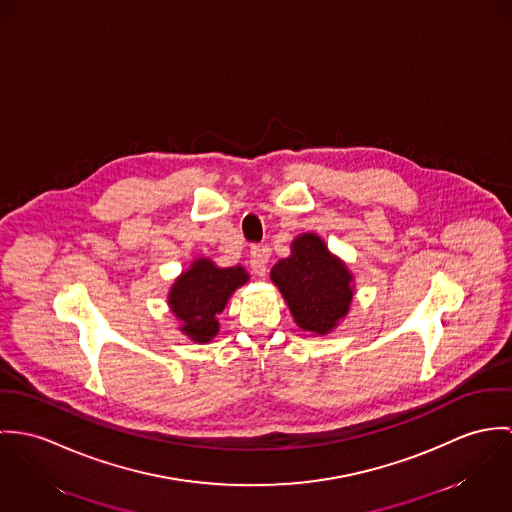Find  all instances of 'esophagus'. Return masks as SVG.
<instances>
[{"instance_id": "esophagus-1", "label": "esophagus", "mask_w": 512, "mask_h": 512, "mask_svg": "<svg viewBox=\"0 0 512 512\" xmlns=\"http://www.w3.org/2000/svg\"><path fill=\"white\" fill-rule=\"evenodd\" d=\"M267 261L269 255L263 247H253L251 255H249V267L257 277H265L267 275Z\"/></svg>"}]
</instances>
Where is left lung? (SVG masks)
<instances>
[{
  "label": "left lung",
  "instance_id": "1",
  "mask_svg": "<svg viewBox=\"0 0 512 512\" xmlns=\"http://www.w3.org/2000/svg\"><path fill=\"white\" fill-rule=\"evenodd\" d=\"M271 281L281 290L296 326L312 336L334 332L349 314L355 294L347 263L314 231L292 239L290 255L271 269Z\"/></svg>",
  "mask_w": 512,
  "mask_h": 512
}]
</instances>
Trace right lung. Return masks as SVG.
Masks as SVG:
<instances>
[{"label": "right lung", "mask_w": 512, "mask_h": 512, "mask_svg": "<svg viewBox=\"0 0 512 512\" xmlns=\"http://www.w3.org/2000/svg\"><path fill=\"white\" fill-rule=\"evenodd\" d=\"M249 281L241 267H218L210 257H196L172 283L167 304L180 322L178 330L194 343H210L220 332L218 316L231 294Z\"/></svg>", "instance_id": "1"}]
</instances>
